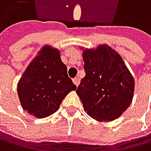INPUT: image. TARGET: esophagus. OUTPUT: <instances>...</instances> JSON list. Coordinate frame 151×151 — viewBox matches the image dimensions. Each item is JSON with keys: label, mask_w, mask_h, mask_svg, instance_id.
Masks as SVG:
<instances>
[{"label": "esophagus", "mask_w": 151, "mask_h": 151, "mask_svg": "<svg viewBox=\"0 0 151 151\" xmlns=\"http://www.w3.org/2000/svg\"><path fill=\"white\" fill-rule=\"evenodd\" d=\"M72 82H73V83L76 85V86H78L79 84H80V79L79 78H74L73 80H72Z\"/></svg>", "instance_id": "34e87169"}]
</instances>
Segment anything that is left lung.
<instances>
[{
	"label": "left lung",
	"instance_id": "left-lung-1",
	"mask_svg": "<svg viewBox=\"0 0 151 151\" xmlns=\"http://www.w3.org/2000/svg\"><path fill=\"white\" fill-rule=\"evenodd\" d=\"M85 77L76 90L83 109L97 122H110L130 106L134 79L121 55L108 44L83 48Z\"/></svg>",
	"mask_w": 151,
	"mask_h": 151
}]
</instances>
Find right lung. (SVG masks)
<instances>
[{
    "label": "right lung",
    "instance_id": "right-lung-1",
    "mask_svg": "<svg viewBox=\"0 0 151 151\" xmlns=\"http://www.w3.org/2000/svg\"><path fill=\"white\" fill-rule=\"evenodd\" d=\"M60 51L45 44L25 69L17 83V95L23 109L35 118L55 113L65 96L76 90Z\"/></svg>",
    "mask_w": 151,
    "mask_h": 151
}]
</instances>
